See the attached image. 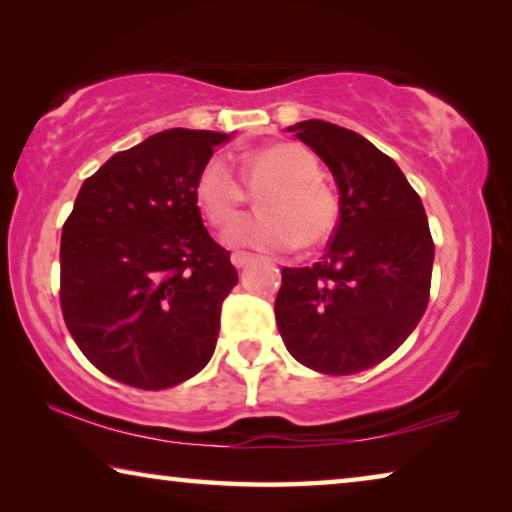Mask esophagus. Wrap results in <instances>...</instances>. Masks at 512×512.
Returning <instances> with one entry per match:
<instances>
[{
    "label": "esophagus",
    "mask_w": 512,
    "mask_h": 512,
    "mask_svg": "<svg viewBox=\"0 0 512 512\" xmlns=\"http://www.w3.org/2000/svg\"><path fill=\"white\" fill-rule=\"evenodd\" d=\"M230 259H232V264H235L237 268H244V266H248L250 262H253L255 255H250V253H241V250H237V253H232V255H230Z\"/></svg>",
    "instance_id": "1"
}]
</instances>
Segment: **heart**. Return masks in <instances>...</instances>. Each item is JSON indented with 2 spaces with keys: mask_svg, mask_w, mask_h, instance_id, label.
Returning a JSON list of instances; mask_svg holds the SVG:
<instances>
[{
  "mask_svg": "<svg viewBox=\"0 0 512 512\" xmlns=\"http://www.w3.org/2000/svg\"><path fill=\"white\" fill-rule=\"evenodd\" d=\"M320 176L314 153L293 142L268 144L244 158L246 183L258 189L257 214L239 216L223 230L235 248L289 250L320 246L339 223V201ZM196 201L212 225L228 223L246 203V187L225 155H212L196 176Z\"/></svg>",
  "mask_w": 512,
  "mask_h": 512,
  "instance_id": "b5f03b06",
  "label": "heart"
}]
</instances>
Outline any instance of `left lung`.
Segmentation results:
<instances>
[{"label": "left lung", "mask_w": 512, "mask_h": 512, "mask_svg": "<svg viewBox=\"0 0 512 512\" xmlns=\"http://www.w3.org/2000/svg\"><path fill=\"white\" fill-rule=\"evenodd\" d=\"M289 131L332 171L339 225L320 262L282 268L277 329L302 366L354 375L391 357L427 309V214L402 169L366 137L323 119Z\"/></svg>", "instance_id": "8db88e82"}]
</instances>
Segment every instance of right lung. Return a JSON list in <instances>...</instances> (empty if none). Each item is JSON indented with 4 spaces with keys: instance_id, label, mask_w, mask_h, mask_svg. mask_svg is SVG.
Listing matches in <instances>:
<instances>
[{
    "instance_id": "1",
    "label": "right lung",
    "mask_w": 512,
    "mask_h": 512,
    "mask_svg": "<svg viewBox=\"0 0 512 512\" xmlns=\"http://www.w3.org/2000/svg\"><path fill=\"white\" fill-rule=\"evenodd\" d=\"M225 133L171 128L85 180L60 239V309L103 375L142 391L183 384L212 359L237 284L210 237L196 176Z\"/></svg>"
}]
</instances>
